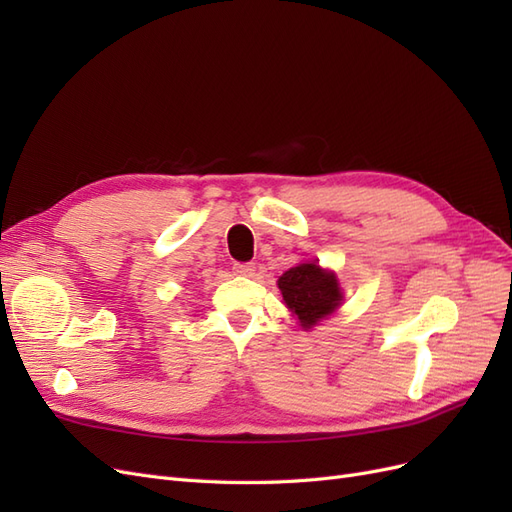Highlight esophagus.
I'll return each instance as SVG.
<instances>
[{"label":"esophagus","instance_id":"esophagus-1","mask_svg":"<svg viewBox=\"0 0 512 512\" xmlns=\"http://www.w3.org/2000/svg\"><path fill=\"white\" fill-rule=\"evenodd\" d=\"M232 269H235V273H237V275L252 277V275H254V271H256V265H254V262H237V265L232 267Z\"/></svg>","mask_w":512,"mask_h":512}]
</instances>
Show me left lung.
Masks as SVG:
<instances>
[{"label": "left lung", "instance_id": "left-lung-1", "mask_svg": "<svg viewBox=\"0 0 512 512\" xmlns=\"http://www.w3.org/2000/svg\"><path fill=\"white\" fill-rule=\"evenodd\" d=\"M277 288L282 290L286 307L299 318L305 331L331 316L344 301L337 275L322 269L314 260L288 269L277 280Z\"/></svg>", "mask_w": 512, "mask_h": 512}]
</instances>
